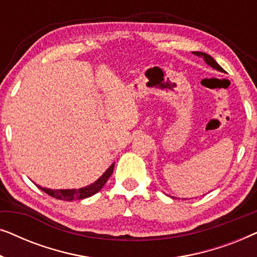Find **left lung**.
<instances>
[{
	"instance_id": "obj_1",
	"label": "left lung",
	"mask_w": 257,
	"mask_h": 257,
	"mask_svg": "<svg viewBox=\"0 0 257 257\" xmlns=\"http://www.w3.org/2000/svg\"><path fill=\"white\" fill-rule=\"evenodd\" d=\"M193 54L196 55V56H200V57H203V59H205V62L207 63V64L212 66V68L216 69V70H219V71H222V72H224V70H223L222 68H221V66H220L219 64H217V63H216L215 61H214V58L212 57V56L207 55V54H205V52H200V51L193 52Z\"/></svg>"
}]
</instances>
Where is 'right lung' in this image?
<instances>
[{
	"label": "right lung",
	"mask_w": 257,
	"mask_h": 257,
	"mask_svg": "<svg viewBox=\"0 0 257 257\" xmlns=\"http://www.w3.org/2000/svg\"><path fill=\"white\" fill-rule=\"evenodd\" d=\"M114 164H112L108 170L98 179L96 182H93L92 185L86 186V187L79 188V189H49L43 188L41 186H38V188L42 189L44 193H47L48 195L52 196V198L58 199V200H64V201H72V200H80L89 198V196L96 194L97 192H99L103 186L106 184L108 178L111 177V174L113 173Z\"/></svg>",
	"instance_id": "right-lung-1"
}]
</instances>
